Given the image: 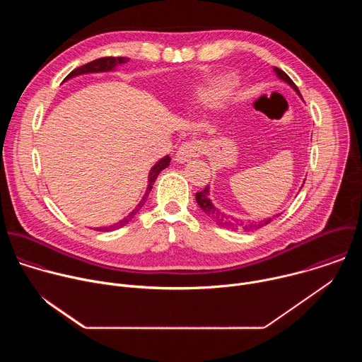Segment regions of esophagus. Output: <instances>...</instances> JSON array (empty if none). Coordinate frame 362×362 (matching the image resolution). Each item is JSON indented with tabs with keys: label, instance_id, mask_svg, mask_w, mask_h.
I'll list each match as a JSON object with an SVG mask.
<instances>
[{
	"label": "esophagus",
	"instance_id": "1",
	"mask_svg": "<svg viewBox=\"0 0 362 362\" xmlns=\"http://www.w3.org/2000/svg\"><path fill=\"white\" fill-rule=\"evenodd\" d=\"M202 153H203V150H202V144L199 141H185L176 151L175 160L179 163H185V162H189L190 159L199 158Z\"/></svg>",
	"mask_w": 362,
	"mask_h": 362
}]
</instances>
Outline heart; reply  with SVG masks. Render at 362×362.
<instances>
[{
    "label": "heart",
    "instance_id": "obj_1",
    "mask_svg": "<svg viewBox=\"0 0 362 362\" xmlns=\"http://www.w3.org/2000/svg\"><path fill=\"white\" fill-rule=\"evenodd\" d=\"M222 90V86H218V84H214L208 88H202L199 93H197V97L200 101L203 103H209V101H214L215 98H218L219 93Z\"/></svg>",
    "mask_w": 362,
    "mask_h": 362
}]
</instances>
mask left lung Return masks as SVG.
I'll return each instance as SVG.
<instances>
[{"label": "left lung", "instance_id": "1", "mask_svg": "<svg viewBox=\"0 0 362 362\" xmlns=\"http://www.w3.org/2000/svg\"><path fill=\"white\" fill-rule=\"evenodd\" d=\"M274 71H275V74H276L281 80H284L285 83H288V84L300 95L298 87L295 86V83L289 78V76H288L285 71H282V70L278 69V67H274ZM209 189H211L209 186H206L203 190L197 192V193H196V202H197V204L200 206V209H202L206 215H208L214 222H216L221 228H226V229H232V230H245V232H247V230H252V229H259V228H262V226H265V225H268V223L272 222L274 216H272V218H268V219H264V221H261V222H247V221H242V219H238V218H233V216H230V215L223 214L221 209L216 208V206L212 203V200L209 199ZM276 216H278V215H276Z\"/></svg>", "mask_w": 362, "mask_h": 362}]
</instances>
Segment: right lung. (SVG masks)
Returning <instances> with one entry per match:
<instances>
[{
  "label": "right lung",
  "mask_w": 362,
  "mask_h": 362,
  "mask_svg": "<svg viewBox=\"0 0 362 362\" xmlns=\"http://www.w3.org/2000/svg\"><path fill=\"white\" fill-rule=\"evenodd\" d=\"M129 62V59H126V57H103V59H97V60H94V62H90V63H87V64H84V66H81V67H78V69H76V70H73L66 78H64V81H67V80H70V78H73V77H77V76H81V74H90V73H106V71H113V70H116V67L117 66H122V64H126ZM169 163H170V158L169 156H165L163 159H160L156 165H154L151 169H150V172H148V183H147V189H146V193H144V196L141 197V200L139 202V204L136 206V208L126 216V218H123L122 221H119L117 223H115V225H110V226H101V228H93V229H95V230H101V232H109V230H115V229H119V228H122V226H124V225H127L133 218H134V215L143 208V204L146 203V200H147V196H148V193H150V190H151V187H153V183L156 182V179H158V176H159V173L163 170V169H166L168 166H169Z\"/></svg>",
  "instance_id": "right-lung-1"
}]
</instances>
